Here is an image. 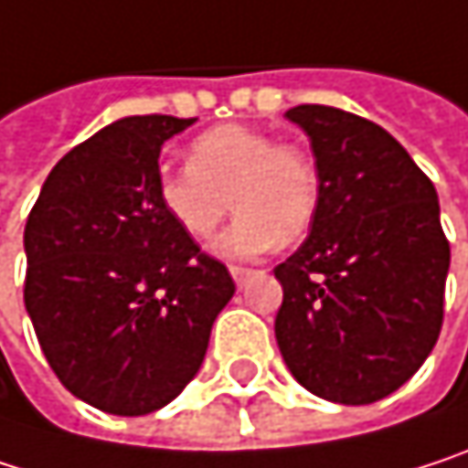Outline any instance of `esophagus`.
I'll return each instance as SVG.
<instances>
[{
    "label": "esophagus",
    "mask_w": 468,
    "mask_h": 468,
    "mask_svg": "<svg viewBox=\"0 0 468 468\" xmlns=\"http://www.w3.org/2000/svg\"><path fill=\"white\" fill-rule=\"evenodd\" d=\"M253 275V270H248V267H231V278L237 281V286L242 289L245 283H248V278Z\"/></svg>",
    "instance_id": "obj_1"
}]
</instances>
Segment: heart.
<instances>
[{
	"label": "heart",
	"instance_id": "obj_1",
	"mask_svg": "<svg viewBox=\"0 0 468 468\" xmlns=\"http://www.w3.org/2000/svg\"><path fill=\"white\" fill-rule=\"evenodd\" d=\"M157 201L190 237H209L229 209H239L231 229L215 242L226 259H256L281 237L308 231L319 204V171L308 152L275 144L248 124H218L187 149L185 168L157 174Z\"/></svg>",
	"mask_w": 468,
	"mask_h": 468
}]
</instances>
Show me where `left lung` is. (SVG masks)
I'll return each instance as SVG.
<instances>
[{"instance_id":"8db88e82","label":"left lung","mask_w":468,"mask_h":468,"mask_svg":"<svg viewBox=\"0 0 468 468\" xmlns=\"http://www.w3.org/2000/svg\"><path fill=\"white\" fill-rule=\"evenodd\" d=\"M319 171L311 234L275 267V338L314 395L362 406L406 384L436 346L450 242L433 182L376 122L297 106Z\"/></svg>"}]
</instances>
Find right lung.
I'll return each instance as SVG.
<instances>
[{"mask_svg": "<svg viewBox=\"0 0 468 468\" xmlns=\"http://www.w3.org/2000/svg\"><path fill=\"white\" fill-rule=\"evenodd\" d=\"M196 119L124 117L70 149L24 229V305L59 381L84 403L141 417L198 373L229 270L157 201L160 146Z\"/></svg>", "mask_w": 468, "mask_h": 468, "instance_id": "1", "label": "right lung"}]
</instances>
